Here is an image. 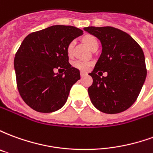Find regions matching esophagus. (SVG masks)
I'll return each mask as SVG.
<instances>
[{"label":"esophagus","mask_w":153,"mask_h":153,"mask_svg":"<svg viewBox=\"0 0 153 153\" xmlns=\"http://www.w3.org/2000/svg\"><path fill=\"white\" fill-rule=\"evenodd\" d=\"M86 75H87L86 73H83V72H81V73H80V76L82 77V78L84 76H86Z\"/></svg>","instance_id":"1"}]
</instances>
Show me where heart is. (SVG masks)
<instances>
[{
    "label": "heart",
    "instance_id": "obj_1",
    "mask_svg": "<svg viewBox=\"0 0 153 153\" xmlns=\"http://www.w3.org/2000/svg\"><path fill=\"white\" fill-rule=\"evenodd\" d=\"M84 43L86 44L88 47H89L90 49L92 50L93 47L98 46V42L97 38L93 36V35L88 34L86 36H84L83 38ZM74 43L75 42L74 40L70 41V42L68 43L66 47V52L68 54V56H72L74 51ZM74 67H75L78 70H81V71H87L89 69L90 65H91V62L89 61H85V60H76L73 61Z\"/></svg>",
    "mask_w": 153,
    "mask_h": 153
}]
</instances>
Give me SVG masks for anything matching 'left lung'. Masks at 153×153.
Masks as SVG:
<instances>
[{
  "instance_id": "left-lung-1",
  "label": "left lung",
  "mask_w": 153,
  "mask_h": 153,
  "mask_svg": "<svg viewBox=\"0 0 153 153\" xmlns=\"http://www.w3.org/2000/svg\"><path fill=\"white\" fill-rule=\"evenodd\" d=\"M98 38L102 51L89 74L93 84L88 92L97 109L106 114L125 111L134 103L147 76L143 51L130 35L114 27H87ZM103 72L108 76L100 78Z\"/></svg>"
}]
</instances>
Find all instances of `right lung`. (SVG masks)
Segmentation results:
<instances>
[{"instance_id": "right-lung-1", "label": "right lung", "mask_w": 153, "mask_h": 153, "mask_svg": "<svg viewBox=\"0 0 153 153\" xmlns=\"http://www.w3.org/2000/svg\"><path fill=\"white\" fill-rule=\"evenodd\" d=\"M82 34L73 26L54 25L31 33L22 42L14 60L16 83L32 109L53 112L66 102L71 87L80 79L79 70L69 63L66 47ZM57 68L65 74H55Z\"/></svg>"}]
</instances>
